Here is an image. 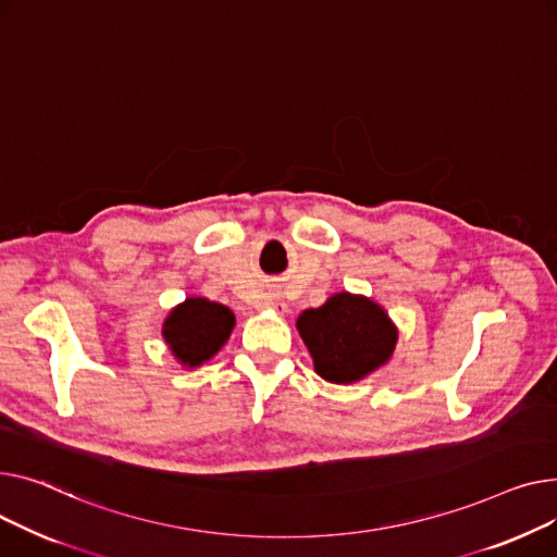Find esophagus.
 Masks as SVG:
<instances>
[{"instance_id":"obj_1","label":"esophagus","mask_w":557,"mask_h":557,"mask_svg":"<svg viewBox=\"0 0 557 557\" xmlns=\"http://www.w3.org/2000/svg\"><path fill=\"white\" fill-rule=\"evenodd\" d=\"M263 308H268V310H276V312H283V304L278 301V299H274V297H270V299H265V304H263Z\"/></svg>"}]
</instances>
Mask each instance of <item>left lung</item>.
<instances>
[{
  "label": "left lung",
  "instance_id": "8db88e82",
  "mask_svg": "<svg viewBox=\"0 0 557 557\" xmlns=\"http://www.w3.org/2000/svg\"><path fill=\"white\" fill-rule=\"evenodd\" d=\"M297 329L314 371L335 384L357 382L386 364L398 342L384 308L350 292H337L321 308L304 310Z\"/></svg>",
  "mask_w": 557,
  "mask_h": 557
}]
</instances>
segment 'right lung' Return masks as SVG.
Instances as JSON below:
<instances>
[{
  "label": "right lung",
  "instance_id": "obj_1",
  "mask_svg": "<svg viewBox=\"0 0 557 557\" xmlns=\"http://www.w3.org/2000/svg\"><path fill=\"white\" fill-rule=\"evenodd\" d=\"M234 325L236 317L226 306L202 297H188L184 304L171 310L166 321H163L161 335L177 362L195 369L209 362L224 346Z\"/></svg>",
  "mask_w": 557,
  "mask_h": 557
}]
</instances>
